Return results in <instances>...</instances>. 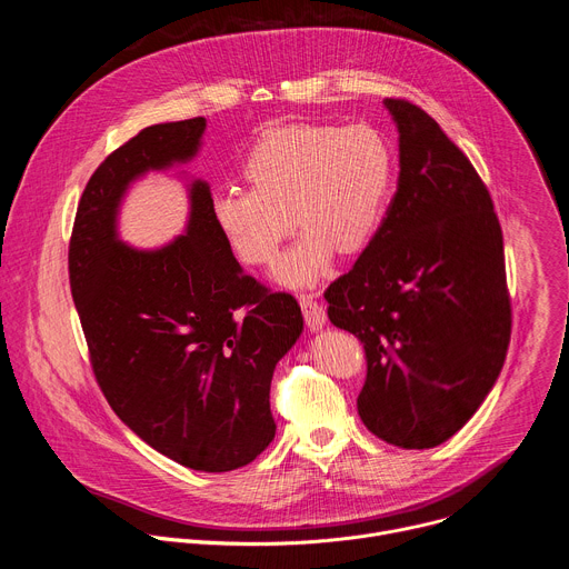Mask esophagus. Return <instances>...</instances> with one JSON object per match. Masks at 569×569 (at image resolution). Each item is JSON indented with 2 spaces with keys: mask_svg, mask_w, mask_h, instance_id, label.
Masks as SVG:
<instances>
[{
  "mask_svg": "<svg viewBox=\"0 0 569 569\" xmlns=\"http://www.w3.org/2000/svg\"><path fill=\"white\" fill-rule=\"evenodd\" d=\"M299 303H301L303 319H306L310 331H321L323 327H327V310H323V306L317 299H312L310 295H301Z\"/></svg>",
  "mask_w": 569,
  "mask_h": 569,
  "instance_id": "obj_1",
  "label": "esophagus"
}]
</instances>
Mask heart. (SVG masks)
I'll return each instance as SVG.
<instances>
[{"instance_id":"obj_1","label":"heart","mask_w":569,"mask_h":569,"mask_svg":"<svg viewBox=\"0 0 569 569\" xmlns=\"http://www.w3.org/2000/svg\"><path fill=\"white\" fill-rule=\"evenodd\" d=\"M252 187H220L211 216L229 246L250 263L274 259L295 220L299 238L277 261L283 286H312L340 252H358L373 238L391 187L393 157L369 126H286L250 150ZM292 210L296 216L289 211Z\"/></svg>"}]
</instances>
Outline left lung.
Here are the masks:
<instances>
[{"label": "left lung", "mask_w": 569, "mask_h": 569, "mask_svg": "<svg viewBox=\"0 0 569 569\" xmlns=\"http://www.w3.org/2000/svg\"><path fill=\"white\" fill-rule=\"evenodd\" d=\"M398 182L356 266L323 292L367 351L358 415L378 439L441 446L493 389L511 338L502 229L468 157L421 108L385 99Z\"/></svg>", "instance_id": "left-lung-1"}]
</instances>
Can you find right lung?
<instances>
[{"label":"right lung","mask_w":569,"mask_h":569,"mask_svg":"<svg viewBox=\"0 0 569 569\" xmlns=\"http://www.w3.org/2000/svg\"><path fill=\"white\" fill-rule=\"evenodd\" d=\"M207 119L157 123L117 148L78 202L69 281L97 380L150 448L202 472L254 461L274 439L270 382L303 331L301 308L242 272L211 216V187L182 167ZM186 182V231L164 247L120 238V207L150 172Z\"/></svg>","instance_id":"right-lung-1"}]
</instances>
